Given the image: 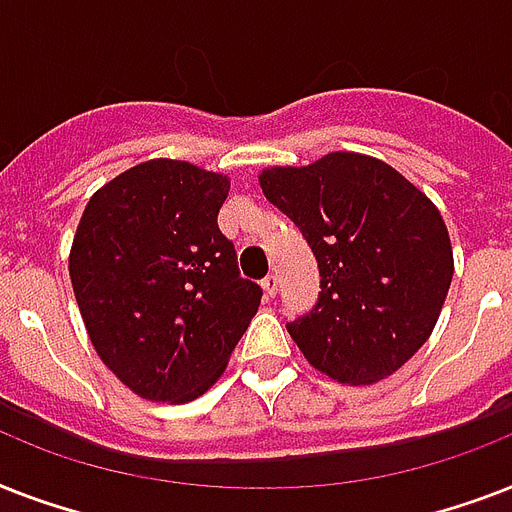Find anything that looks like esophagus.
<instances>
[{"mask_svg": "<svg viewBox=\"0 0 512 512\" xmlns=\"http://www.w3.org/2000/svg\"><path fill=\"white\" fill-rule=\"evenodd\" d=\"M263 292L265 297H276V292H279V279H276L273 273H268L263 279Z\"/></svg>", "mask_w": 512, "mask_h": 512, "instance_id": "1", "label": "esophagus"}]
</instances>
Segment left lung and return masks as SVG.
Masks as SVG:
<instances>
[{"instance_id": "8db88e82", "label": "left lung", "mask_w": 512, "mask_h": 512, "mask_svg": "<svg viewBox=\"0 0 512 512\" xmlns=\"http://www.w3.org/2000/svg\"><path fill=\"white\" fill-rule=\"evenodd\" d=\"M260 188L319 263V303L287 324L303 356L348 385L401 369L430 337L452 284V241L436 204L390 164L348 151L263 170Z\"/></svg>"}]
</instances>
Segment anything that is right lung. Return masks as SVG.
I'll return each mask as SVG.
<instances>
[{"mask_svg": "<svg viewBox=\"0 0 512 512\" xmlns=\"http://www.w3.org/2000/svg\"><path fill=\"white\" fill-rule=\"evenodd\" d=\"M231 180L151 159L84 207L68 273L100 361L148 401L185 404L225 372L263 289L217 228Z\"/></svg>", "mask_w": 512, "mask_h": 512, "instance_id": "add662e5", "label": "right lung"}]
</instances>
